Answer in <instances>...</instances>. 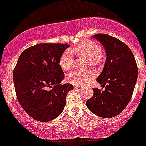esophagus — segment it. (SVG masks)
<instances>
[{"instance_id":"1","label":"esophagus","mask_w":146,"mask_h":146,"mask_svg":"<svg viewBox=\"0 0 146 146\" xmlns=\"http://www.w3.org/2000/svg\"><path fill=\"white\" fill-rule=\"evenodd\" d=\"M74 88H76V89H82V86H74Z\"/></svg>"}]
</instances>
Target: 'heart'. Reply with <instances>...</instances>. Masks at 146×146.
<instances>
[{
  "label": "heart",
  "mask_w": 146,
  "mask_h": 146,
  "mask_svg": "<svg viewBox=\"0 0 146 146\" xmlns=\"http://www.w3.org/2000/svg\"><path fill=\"white\" fill-rule=\"evenodd\" d=\"M71 51L78 56H86L90 58L88 65H96L101 62L102 50L99 44L91 40H86L82 43L76 45L71 49ZM60 66L64 71H69L74 67V60L72 52L66 50L62 54L59 61ZM94 72L92 70L80 71L76 70L67 75V80L74 85L86 84L92 79Z\"/></svg>",
  "instance_id": "b5f03b06"
}]
</instances>
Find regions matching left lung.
I'll list each match as a JSON object with an SVG mask.
<instances>
[{
	"label": "left lung",
	"instance_id": "1",
	"mask_svg": "<svg viewBox=\"0 0 146 146\" xmlns=\"http://www.w3.org/2000/svg\"><path fill=\"white\" fill-rule=\"evenodd\" d=\"M106 52L104 69L96 81L105 90L94 89V95L88 99L89 110L102 118L116 116L131 100L137 79V66L129 47L118 38L104 33L93 36Z\"/></svg>",
	"mask_w": 146,
	"mask_h": 146
}]
</instances>
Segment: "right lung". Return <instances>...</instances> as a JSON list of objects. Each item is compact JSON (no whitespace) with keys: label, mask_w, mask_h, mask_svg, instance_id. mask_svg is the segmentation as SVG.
I'll list each match as a JSON object with an SVG mask.
<instances>
[{"label":"right lung","mask_w":146,"mask_h":146,"mask_svg":"<svg viewBox=\"0 0 146 146\" xmlns=\"http://www.w3.org/2000/svg\"><path fill=\"white\" fill-rule=\"evenodd\" d=\"M70 45L38 44L20 55L13 72L17 100L33 119L47 122L57 118L66 105V98L74 88L61 85L64 73L59 61Z\"/></svg>","instance_id":"right-lung-1"}]
</instances>
